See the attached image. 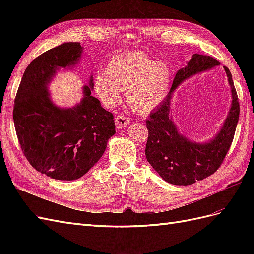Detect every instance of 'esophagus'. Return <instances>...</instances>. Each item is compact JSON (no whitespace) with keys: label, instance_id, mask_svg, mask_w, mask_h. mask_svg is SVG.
Wrapping results in <instances>:
<instances>
[{"label":"esophagus","instance_id":"34e87169","mask_svg":"<svg viewBox=\"0 0 254 254\" xmlns=\"http://www.w3.org/2000/svg\"><path fill=\"white\" fill-rule=\"evenodd\" d=\"M129 119L127 117H125V115H118L117 118H115V125H117V128L118 129H122L126 127L128 124H129Z\"/></svg>","mask_w":254,"mask_h":254}]
</instances>
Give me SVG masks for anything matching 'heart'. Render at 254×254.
<instances>
[{"mask_svg":"<svg viewBox=\"0 0 254 254\" xmlns=\"http://www.w3.org/2000/svg\"><path fill=\"white\" fill-rule=\"evenodd\" d=\"M172 86V71L162 61L144 52H128L109 60L106 71L95 75L94 88L102 102L112 106L121 101L122 92L131 109L149 113L166 98Z\"/></svg>","mask_w":254,"mask_h":254,"instance_id":"b5f03b06","label":"heart"}]
</instances>
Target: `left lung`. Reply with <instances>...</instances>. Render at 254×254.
<instances>
[{
    "mask_svg": "<svg viewBox=\"0 0 254 254\" xmlns=\"http://www.w3.org/2000/svg\"><path fill=\"white\" fill-rule=\"evenodd\" d=\"M219 64V61L213 57L194 54L188 64L177 72L166 98L151 111L146 121V127L148 129L145 148L146 159L153 170L168 183L190 186L211 176L218 170L232 144L240 119V103L231 72L227 66L224 68L231 87V108L224 125L211 141L206 143L190 141L178 131L170 115L174 90L191 76L211 70Z\"/></svg>",
    "mask_w": 254,
    "mask_h": 254,
    "instance_id": "8db88e82",
    "label": "left lung"
}]
</instances>
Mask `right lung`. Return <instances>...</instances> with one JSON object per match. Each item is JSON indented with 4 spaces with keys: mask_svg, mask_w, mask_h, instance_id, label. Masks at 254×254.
<instances>
[{
    "mask_svg": "<svg viewBox=\"0 0 254 254\" xmlns=\"http://www.w3.org/2000/svg\"><path fill=\"white\" fill-rule=\"evenodd\" d=\"M82 47L66 42L41 54L23 74L13 106V123L21 148L36 171L57 180H76L102 158L115 133L111 112L91 95L93 77L72 108L51 101L49 83L60 68L77 64Z\"/></svg>",
    "mask_w": 254,
    "mask_h": 254,
    "instance_id": "1",
    "label": "right lung"
}]
</instances>
